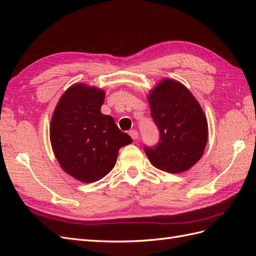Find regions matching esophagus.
I'll use <instances>...</instances> for the list:
<instances>
[{
  "label": "esophagus",
  "instance_id": "obj_1",
  "mask_svg": "<svg viewBox=\"0 0 256 256\" xmlns=\"http://www.w3.org/2000/svg\"><path fill=\"white\" fill-rule=\"evenodd\" d=\"M129 134H130V136L134 138V140H136V138H138V132L136 130H134V129H132V130H130L129 131Z\"/></svg>",
  "mask_w": 256,
  "mask_h": 256
}]
</instances>
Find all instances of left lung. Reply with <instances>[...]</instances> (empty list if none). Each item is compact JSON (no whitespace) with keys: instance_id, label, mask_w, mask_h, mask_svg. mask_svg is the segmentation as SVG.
<instances>
[{"instance_id":"1","label":"left lung","mask_w":256,"mask_h":256,"mask_svg":"<svg viewBox=\"0 0 256 256\" xmlns=\"http://www.w3.org/2000/svg\"><path fill=\"white\" fill-rule=\"evenodd\" d=\"M150 114L159 130V142L144 146L154 166L180 173L203 156L208 138L206 116L190 90L178 81L164 79L148 95Z\"/></svg>"}]
</instances>
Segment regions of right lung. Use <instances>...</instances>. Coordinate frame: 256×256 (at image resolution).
Segmentation results:
<instances>
[{
  "label": "right lung",
  "instance_id": "1",
  "mask_svg": "<svg viewBox=\"0 0 256 256\" xmlns=\"http://www.w3.org/2000/svg\"><path fill=\"white\" fill-rule=\"evenodd\" d=\"M104 92L82 83L69 88L56 104L50 141L62 168L83 182L102 180L116 164L120 147L132 143L112 116L100 111Z\"/></svg>",
  "mask_w": 256,
  "mask_h": 256
}]
</instances>
